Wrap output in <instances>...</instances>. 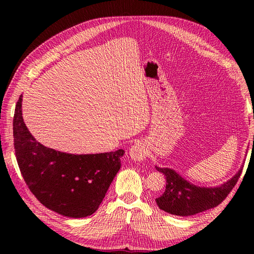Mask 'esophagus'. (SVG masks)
<instances>
[{
	"label": "esophagus",
	"mask_w": 254,
	"mask_h": 254,
	"mask_svg": "<svg viewBox=\"0 0 254 254\" xmlns=\"http://www.w3.org/2000/svg\"><path fill=\"white\" fill-rule=\"evenodd\" d=\"M147 149L145 148L144 144L141 142H136L134 145H132L130 148V156L132 157V159L136 160V161H141L145 158L146 156Z\"/></svg>",
	"instance_id": "esophagus-1"
}]
</instances>
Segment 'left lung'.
Returning a JSON list of instances; mask_svg holds the SVG:
<instances>
[{
    "label": "left lung",
    "mask_w": 254,
    "mask_h": 254,
    "mask_svg": "<svg viewBox=\"0 0 254 254\" xmlns=\"http://www.w3.org/2000/svg\"><path fill=\"white\" fill-rule=\"evenodd\" d=\"M166 178V189L155 199L160 209L177 216H190L216 207L227 197L241 176L240 169L235 177L217 188H199L183 179L169 168H158Z\"/></svg>",
    "instance_id": "left-lung-1"
}]
</instances>
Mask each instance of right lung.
I'll use <instances>...</instances> for the list:
<instances>
[{
  "label": "right lung",
  "mask_w": 254,
  "mask_h": 254,
  "mask_svg": "<svg viewBox=\"0 0 254 254\" xmlns=\"http://www.w3.org/2000/svg\"><path fill=\"white\" fill-rule=\"evenodd\" d=\"M16 159L26 185L42 205L63 216L80 218L98 209L121 167L123 149L73 155L37 142L21 116V96L13 120Z\"/></svg>",
  "instance_id": "add662e5"
}]
</instances>
